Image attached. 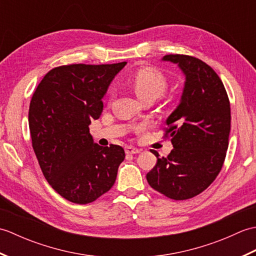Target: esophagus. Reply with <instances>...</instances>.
Wrapping results in <instances>:
<instances>
[{
  "instance_id": "1",
  "label": "esophagus",
  "mask_w": 256,
  "mask_h": 256,
  "mask_svg": "<svg viewBox=\"0 0 256 256\" xmlns=\"http://www.w3.org/2000/svg\"><path fill=\"white\" fill-rule=\"evenodd\" d=\"M125 153L131 154V155L138 154V153H140V150L135 148H133V146H126V148H125Z\"/></svg>"
}]
</instances>
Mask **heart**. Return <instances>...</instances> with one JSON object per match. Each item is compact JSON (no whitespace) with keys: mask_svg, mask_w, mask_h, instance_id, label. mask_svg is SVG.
Wrapping results in <instances>:
<instances>
[{"mask_svg":"<svg viewBox=\"0 0 256 256\" xmlns=\"http://www.w3.org/2000/svg\"><path fill=\"white\" fill-rule=\"evenodd\" d=\"M130 84L133 88L135 94L140 100L157 99L167 89V79L160 72L153 68H140L136 70L131 79Z\"/></svg>","mask_w":256,"mask_h":256,"instance_id":"b5f03b06","label":"heart"}]
</instances>
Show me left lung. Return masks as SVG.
<instances>
[{
	"mask_svg": "<svg viewBox=\"0 0 256 256\" xmlns=\"http://www.w3.org/2000/svg\"><path fill=\"white\" fill-rule=\"evenodd\" d=\"M184 74L178 106L166 120L165 136L172 150L158 158L146 179L156 192L174 200L201 194L224 162L231 128L230 101L219 76L206 62L187 55H166Z\"/></svg>",
	"mask_w": 256,
	"mask_h": 256,
	"instance_id": "left-lung-1",
	"label": "left lung"
}]
</instances>
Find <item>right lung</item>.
Instances as JSON below:
<instances>
[{"instance_id": "obj_1", "label": "right lung", "mask_w": 256, "mask_h": 256, "mask_svg": "<svg viewBox=\"0 0 256 256\" xmlns=\"http://www.w3.org/2000/svg\"><path fill=\"white\" fill-rule=\"evenodd\" d=\"M126 62L74 64L52 69L32 94L28 124L32 148L46 180L74 204H86L108 192L125 158L118 145L94 142L89 132L102 99Z\"/></svg>"}]
</instances>
